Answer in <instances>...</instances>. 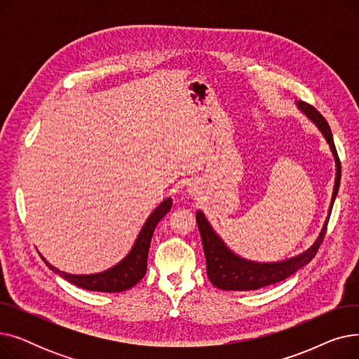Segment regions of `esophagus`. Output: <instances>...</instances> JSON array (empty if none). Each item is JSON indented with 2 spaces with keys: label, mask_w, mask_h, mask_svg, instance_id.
Instances as JSON below:
<instances>
[{
  "label": "esophagus",
  "mask_w": 359,
  "mask_h": 359,
  "mask_svg": "<svg viewBox=\"0 0 359 359\" xmlns=\"http://www.w3.org/2000/svg\"><path fill=\"white\" fill-rule=\"evenodd\" d=\"M187 191H189V194L192 195V196H196V186L195 184H189V189H187Z\"/></svg>",
  "instance_id": "obj_1"
}]
</instances>
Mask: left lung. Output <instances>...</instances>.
I'll list each match as a JSON object with an SVG mask.
<instances>
[{
    "label": "left lung",
    "mask_w": 359,
    "mask_h": 359,
    "mask_svg": "<svg viewBox=\"0 0 359 359\" xmlns=\"http://www.w3.org/2000/svg\"><path fill=\"white\" fill-rule=\"evenodd\" d=\"M295 104L317 126V129L322 132V135L329 144L334 158L336 177H334V186H333V194H332L327 218L323 224L322 230H320L317 238L314 240V243L303 253L285 260H279V262H255V260L244 259L236 255L227 244L224 243V240L214 231L210 221L206 219L205 214L202 211H196V222H198L203 253L206 259V273H208V278L212 282V285L219 290L253 291V290L273 285L276 282L284 280L311 262V259L316 256L320 248V244H322L325 238L327 221L339 191V184H341V161H339L333 137H332V130L326 119L320 115L313 106L304 102H295Z\"/></svg>",
    "instance_id": "1"
}]
</instances>
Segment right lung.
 <instances>
[{
    "instance_id": "right-lung-1",
    "label": "right lung",
    "mask_w": 359,
    "mask_h": 359,
    "mask_svg": "<svg viewBox=\"0 0 359 359\" xmlns=\"http://www.w3.org/2000/svg\"><path fill=\"white\" fill-rule=\"evenodd\" d=\"M172 205H173L172 198H165L147 218L129 253L121 262H118L115 266H111L103 272L90 273V275H72L52 266L42 255L41 257L43 259V262L46 263L49 269H52L55 273H58L60 276L71 282V284L77 285L80 288H84L88 291H100V292L126 291L134 285H137L138 282L144 278L147 272V257H148L151 237H153V233L156 230V225L158 224V221L170 210H172Z\"/></svg>"
}]
</instances>
